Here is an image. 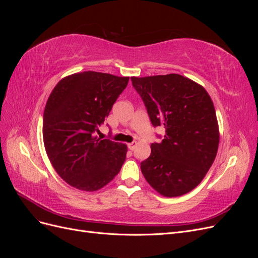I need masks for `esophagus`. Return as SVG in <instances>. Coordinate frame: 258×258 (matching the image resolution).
Segmentation results:
<instances>
[{"mask_svg": "<svg viewBox=\"0 0 258 258\" xmlns=\"http://www.w3.org/2000/svg\"><path fill=\"white\" fill-rule=\"evenodd\" d=\"M137 142H132V143H129L128 144V148H129V150H131V151H134L135 150V148H136V146H137Z\"/></svg>", "mask_w": 258, "mask_h": 258, "instance_id": "34e87169", "label": "esophagus"}]
</instances>
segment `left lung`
<instances>
[{"label":"left lung","instance_id":"8db88e82","mask_svg":"<svg viewBox=\"0 0 258 258\" xmlns=\"http://www.w3.org/2000/svg\"><path fill=\"white\" fill-rule=\"evenodd\" d=\"M131 82L153 126L166 129L141 162L145 179L165 197L189 192L216 157L220 134L212 100L202 86L178 74L131 77Z\"/></svg>","mask_w":258,"mask_h":258}]
</instances>
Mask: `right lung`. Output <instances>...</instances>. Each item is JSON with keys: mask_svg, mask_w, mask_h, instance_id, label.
I'll return each instance as SVG.
<instances>
[{"mask_svg": "<svg viewBox=\"0 0 258 258\" xmlns=\"http://www.w3.org/2000/svg\"><path fill=\"white\" fill-rule=\"evenodd\" d=\"M128 81L86 71L64 77L50 93L43 117L45 150L57 173L75 188H102L123 165L126 144L96 135Z\"/></svg>", "mask_w": 258, "mask_h": 258, "instance_id": "right-lung-1", "label": "right lung"}]
</instances>
